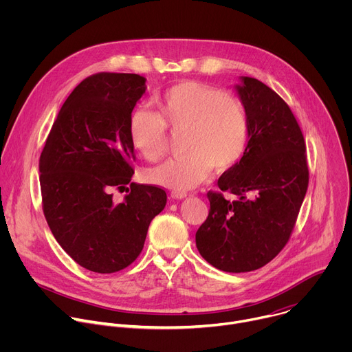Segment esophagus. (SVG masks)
<instances>
[{"instance_id": "34e87169", "label": "esophagus", "mask_w": 352, "mask_h": 352, "mask_svg": "<svg viewBox=\"0 0 352 352\" xmlns=\"http://www.w3.org/2000/svg\"><path fill=\"white\" fill-rule=\"evenodd\" d=\"M188 195L185 192H173L171 193V197L173 199H177V200H181V199H185Z\"/></svg>"}]
</instances>
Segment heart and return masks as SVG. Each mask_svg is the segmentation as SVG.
<instances>
[{"mask_svg":"<svg viewBox=\"0 0 352 352\" xmlns=\"http://www.w3.org/2000/svg\"><path fill=\"white\" fill-rule=\"evenodd\" d=\"M160 114L143 107L131 113L128 135L132 146L148 162L162 159L167 150V126L185 133V157L150 168L146 177L159 186L184 192L202 184L213 167L223 173L245 155L250 136L248 111L241 100L221 89L184 80L159 98Z\"/></svg>","mask_w":352,"mask_h":352,"instance_id":"heart-1","label":"heart"}]
</instances>
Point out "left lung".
Masks as SVG:
<instances>
[{"instance_id": "8db88e82", "label": "left lung", "mask_w": 352, "mask_h": 352, "mask_svg": "<svg viewBox=\"0 0 352 352\" xmlns=\"http://www.w3.org/2000/svg\"><path fill=\"white\" fill-rule=\"evenodd\" d=\"M250 136L243 157L219 179L238 199L209 192L210 210L196 231V248L219 270L261 269L285 246L308 189L309 171L300 128L284 100L261 80L241 76L234 86Z\"/></svg>"}]
</instances>
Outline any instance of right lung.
<instances>
[{
    "instance_id": "add662e5",
    "label": "right lung",
    "mask_w": 352,
    "mask_h": 352,
    "mask_svg": "<svg viewBox=\"0 0 352 352\" xmlns=\"http://www.w3.org/2000/svg\"><path fill=\"white\" fill-rule=\"evenodd\" d=\"M144 91L146 78L136 74L86 78L65 100L38 160L47 224L65 252L94 273L129 266L167 204L163 189L131 182L128 122ZM113 187L127 189L122 203L112 200Z\"/></svg>"
}]
</instances>
